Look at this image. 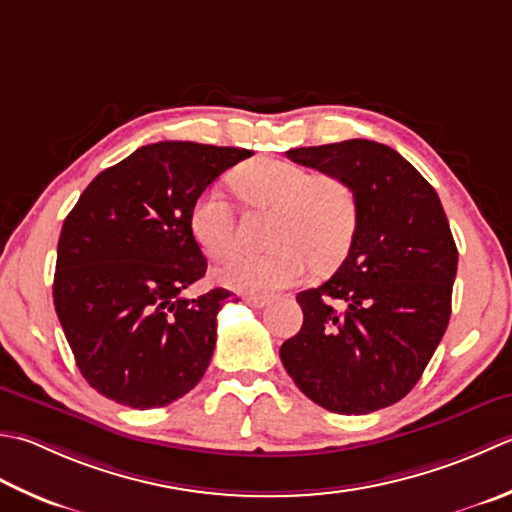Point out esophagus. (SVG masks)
Listing matches in <instances>:
<instances>
[{"label":"esophagus","instance_id":"obj_1","mask_svg":"<svg viewBox=\"0 0 512 512\" xmlns=\"http://www.w3.org/2000/svg\"><path fill=\"white\" fill-rule=\"evenodd\" d=\"M244 302L253 308H264L270 304V299L264 295H248V297H244Z\"/></svg>","mask_w":512,"mask_h":512}]
</instances>
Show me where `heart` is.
<instances>
[{"label":"heart","instance_id":"obj_1","mask_svg":"<svg viewBox=\"0 0 512 512\" xmlns=\"http://www.w3.org/2000/svg\"><path fill=\"white\" fill-rule=\"evenodd\" d=\"M235 184L264 208H275L266 253H242L219 268V279L239 293H273L315 270L335 268L348 255L359 224L353 186L337 175H313L286 159H255ZM190 233L210 259H224L237 246L235 217L226 197L208 190L190 208Z\"/></svg>","mask_w":512,"mask_h":512}]
</instances>
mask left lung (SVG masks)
Wrapping results in <instances>:
<instances>
[{
  "label": "left lung",
  "instance_id": "obj_1",
  "mask_svg": "<svg viewBox=\"0 0 512 512\" xmlns=\"http://www.w3.org/2000/svg\"><path fill=\"white\" fill-rule=\"evenodd\" d=\"M295 164L344 177L359 204L346 259L297 302L304 324L279 357L315 404L366 415L406 397L442 342L457 246L419 170L370 139L286 150Z\"/></svg>",
  "mask_w": 512,
  "mask_h": 512
}]
</instances>
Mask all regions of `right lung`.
<instances>
[{
    "label": "right lung",
    "mask_w": 512,
    "mask_h": 512,
    "mask_svg": "<svg viewBox=\"0 0 512 512\" xmlns=\"http://www.w3.org/2000/svg\"><path fill=\"white\" fill-rule=\"evenodd\" d=\"M250 155L195 142L142 146L99 173L64 219L55 310L99 395L162 408L204 377L230 293L182 297L206 275L188 217L206 186Z\"/></svg>",
    "instance_id": "1"
}]
</instances>
